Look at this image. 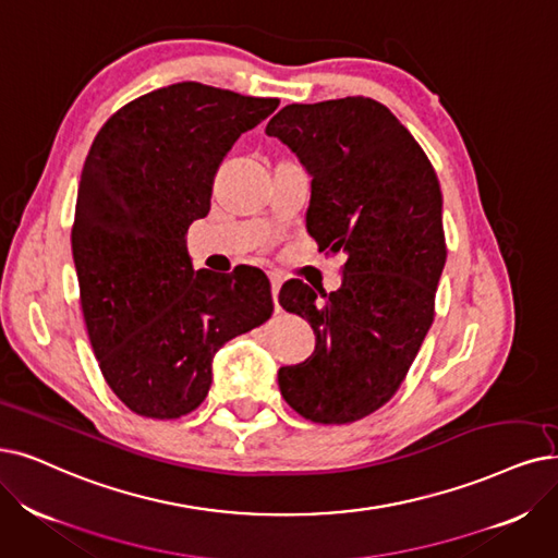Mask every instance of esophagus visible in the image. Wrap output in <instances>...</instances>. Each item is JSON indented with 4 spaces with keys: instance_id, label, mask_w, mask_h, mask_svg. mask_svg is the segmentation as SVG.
<instances>
[{
    "instance_id": "obj_1",
    "label": "esophagus",
    "mask_w": 558,
    "mask_h": 558,
    "mask_svg": "<svg viewBox=\"0 0 558 558\" xmlns=\"http://www.w3.org/2000/svg\"><path fill=\"white\" fill-rule=\"evenodd\" d=\"M270 286H272V302H275V308H279L277 295H279V288H281V277H279V275H270Z\"/></svg>"
}]
</instances>
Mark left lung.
I'll list each match as a JSON object with an SVG mask.
<instances>
[{
  "label": "left lung",
  "mask_w": 558,
  "mask_h": 558,
  "mask_svg": "<svg viewBox=\"0 0 558 558\" xmlns=\"http://www.w3.org/2000/svg\"><path fill=\"white\" fill-rule=\"evenodd\" d=\"M265 135L311 175L308 235L345 254L339 291L281 286L279 304L316 333L314 354L279 368L281 396L316 423L364 418L396 393L433 325L447 263L439 181L408 128L364 96L286 105Z\"/></svg>",
  "instance_id": "8db88e82"
}]
</instances>
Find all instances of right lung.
Segmentation results:
<instances>
[{"instance_id":"right-lung-1","label":"right lung","mask_w":558,"mask_h":558,"mask_svg":"<svg viewBox=\"0 0 558 558\" xmlns=\"http://www.w3.org/2000/svg\"><path fill=\"white\" fill-rule=\"evenodd\" d=\"M277 107L178 82L121 107L86 155L71 235L82 314L107 385L140 416L196 410L215 352L272 316L260 270H194L185 235L221 160Z\"/></svg>"}]
</instances>
